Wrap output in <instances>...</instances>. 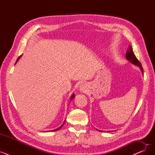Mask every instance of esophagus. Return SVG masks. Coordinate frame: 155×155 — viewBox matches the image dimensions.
<instances>
[{
	"label": "esophagus",
	"instance_id": "esophagus-1",
	"mask_svg": "<svg viewBox=\"0 0 155 155\" xmlns=\"http://www.w3.org/2000/svg\"><path fill=\"white\" fill-rule=\"evenodd\" d=\"M80 91H82V92H86V91H87V85L85 84H82V85H81V87H80Z\"/></svg>",
	"mask_w": 155,
	"mask_h": 155
}]
</instances>
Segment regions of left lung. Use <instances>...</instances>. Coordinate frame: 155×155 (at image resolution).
Listing matches in <instances>:
<instances>
[{
  "label": "left lung",
  "mask_w": 155,
  "mask_h": 155,
  "mask_svg": "<svg viewBox=\"0 0 155 155\" xmlns=\"http://www.w3.org/2000/svg\"><path fill=\"white\" fill-rule=\"evenodd\" d=\"M126 58L129 61H131L132 63L137 65V66H138V67H140L142 73H143V67H142V65H141L140 61L137 59L135 54H134L131 46H129V48H128V50H127V51L126 52ZM98 131H100V130H98Z\"/></svg>",
  "instance_id": "8db88e82"
}]
</instances>
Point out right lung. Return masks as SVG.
Instances as JSON below:
<instances>
[{
    "label": "right lung",
    "mask_w": 155,
    "mask_h": 155,
    "mask_svg": "<svg viewBox=\"0 0 155 155\" xmlns=\"http://www.w3.org/2000/svg\"><path fill=\"white\" fill-rule=\"evenodd\" d=\"M21 56H19V58H18V59H17V60H16V62H17V61H18V60H19V58H21ZM74 97H75V95H74V94H73V95H72V96H71V100H72V99H73V98H74ZM64 123H65V120H64V123H63V124H62V125H61V126H60V127H58V128H57V129H54V130H52V131H52V132H53V131H58V130H59V129H61V127H63V125H64Z\"/></svg>",
    "instance_id": "add662e5"
}]
</instances>
